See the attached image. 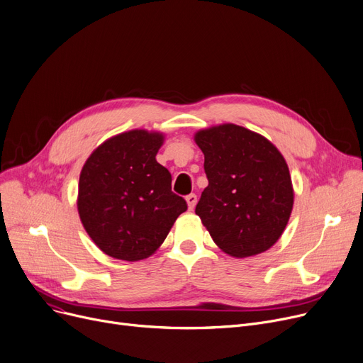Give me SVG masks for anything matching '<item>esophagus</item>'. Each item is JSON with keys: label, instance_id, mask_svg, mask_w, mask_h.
I'll use <instances>...</instances> for the list:
<instances>
[{"label": "esophagus", "instance_id": "esophagus-1", "mask_svg": "<svg viewBox=\"0 0 363 363\" xmlns=\"http://www.w3.org/2000/svg\"><path fill=\"white\" fill-rule=\"evenodd\" d=\"M185 200H186V204H188L189 211H193V208H194L196 204H197V196H196V194H189V196L185 197Z\"/></svg>", "mask_w": 363, "mask_h": 363}]
</instances>
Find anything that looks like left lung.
Returning a JSON list of instances; mask_svg holds the SVG:
<instances>
[{"label": "left lung", "mask_w": 363, "mask_h": 363, "mask_svg": "<svg viewBox=\"0 0 363 363\" xmlns=\"http://www.w3.org/2000/svg\"><path fill=\"white\" fill-rule=\"evenodd\" d=\"M194 141L204 155L208 179L196 215L215 244L240 259L269 250L294 204L290 170L279 150L234 123L201 129Z\"/></svg>", "instance_id": "obj_1"}]
</instances>
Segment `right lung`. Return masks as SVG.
Returning a JSON list of instances; mask_svg holds the SVG:
<instances>
[{
    "label": "right lung",
    "mask_w": 363,
    "mask_h": 363,
    "mask_svg": "<svg viewBox=\"0 0 363 363\" xmlns=\"http://www.w3.org/2000/svg\"><path fill=\"white\" fill-rule=\"evenodd\" d=\"M160 132L132 129L95 148L79 177L78 212L101 252L119 260L147 259L186 211L172 193L169 170L157 163Z\"/></svg>",
    "instance_id": "1"
}]
</instances>
